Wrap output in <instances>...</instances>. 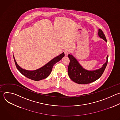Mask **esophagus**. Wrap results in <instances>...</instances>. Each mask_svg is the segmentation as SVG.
<instances>
[{"instance_id": "1", "label": "esophagus", "mask_w": 120, "mask_h": 120, "mask_svg": "<svg viewBox=\"0 0 120 120\" xmlns=\"http://www.w3.org/2000/svg\"><path fill=\"white\" fill-rule=\"evenodd\" d=\"M64 53H65V55L66 56H68V54H69V51L68 50H65V51H64Z\"/></svg>"}]
</instances>
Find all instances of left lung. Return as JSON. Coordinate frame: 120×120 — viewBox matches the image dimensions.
Wrapping results in <instances>:
<instances>
[{
  "label": "left lung",
  "mask_w": 120,
  "mask_h": 120,
  "mask_svg": "<svg viewBox=\"0 0 120 120\" xmlns=\"http://www.w3.org/2000/svg\"><path fill=\"white\" fill-rule=\"evenodd\" d=\"M98 34L100 38L107 42L105 37L102 30L98 29ZM68 57L70 60L68 69L69 77L76 83L85 84L93 82L100 77L106 67L108 55L106 57V62L102 65V67L94 70H88L84 69L71 54H68Z\"/></svg>",
  "instance_id": "1"
}]
</instances>
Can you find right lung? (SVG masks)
Returning a JSON list of instances; mask_svg holds the SVG:
<instances>
[{
	"instance_id": "right-lung-1",
	"label": "right lung",
	"mask_w": 120,
	"mask_h": 120,
	"mask_svg": "<svg viewBox=\"0 0 120 120\" xmlns=\"http://www.w3.org/2000/svg\"><path fill=\"white\" fill-rule=\"evenodd\" d=\"M64 56V52H63L53 58L42 67L35 70H28L23 69L19 66L13 55L15 64L18 70L26 77L34 81H39L47 78L51 74L54 65L61 60Z\"/></svg>"
}]
</instances>
